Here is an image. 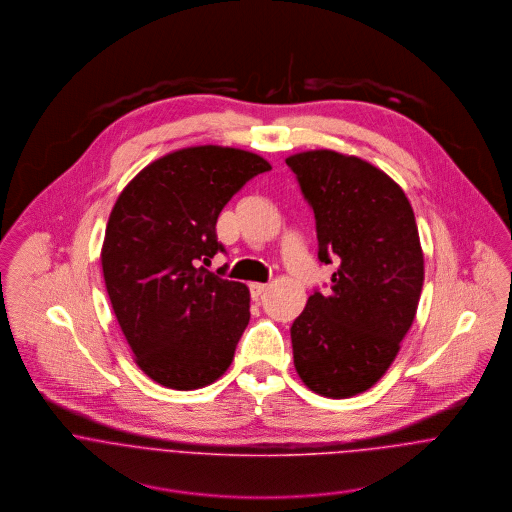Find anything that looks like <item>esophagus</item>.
I'll return each instance as SVG.
<instances>
[{
    "label": "esophagus",
    "mask_w": 512,
    "mask_h": 512,
    "mask_svg": "<svg viewBox=\"0 0 512 512\" xmlns=\"http://www.w3.org/2000/svg\"><path fill=\"white\" fill-rule=\"evenodd\" d=\"M268 290V286L266 284H250V295H252V299H260L262 297V293Z\"/></svg>",
    "instance_id": "esophagus-1"
}]
</instances>
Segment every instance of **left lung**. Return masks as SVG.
<instances>
[{
  "mask_svg": "<svg viewBox=\"0 0 512 512\" xmlns=\"http://www.w3.org/2000/svg\"><path fill=\"white\" fill-rule=\"evenodd\" d=\"M290 165L317 224V258L339 262L331 290L313 292L293 321V365L327 398L374 386L414 323L424 252L400 185L355 155L313 149Z\"/></svg>",
  "mask_w": 512,
  "mask_h": 512,
  "instance_id": "1",
  "label": "left lung"
}]
</instances>
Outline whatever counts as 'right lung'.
<instances>
[{
    "label": "right lung",
    "instance_id": "1",
    "mask_svg": "<svg viewBox=\"0 0 512 512\" xmlns=\"http://www.w3.org/2000/svg\"><path fill=\"white\" fill-rule=\"evenodd\" d=\"M272 165L244 149L183 147L144 167L120 193L102 272L138 366L175 390L213 384L250 321V292L205 266L224 246L217 220L246 181Z\"/></svg>",
    "mask_w": 512,
    "mask_h": 512
}]
</instances>
